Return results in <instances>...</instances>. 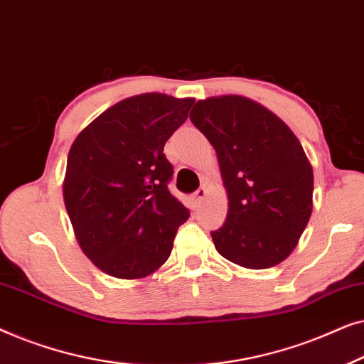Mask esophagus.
Here are the masks:
<instances>
[{"instance_id":"obj_1","label":"esophagus","mask_w":364,"mask_h":364,"mask_svg":"<svg viewBox=\"0 0 364 364\" xmlns=\"http://www.w3.org/2000/svg\"><path fill=\"white\" fill-rule=\"evenodd\" d=\"M205 197H207V188L205 187H200V188H198V191L193 192V198H196L197 202L203 200V198H205Z\"/></svg>"}]
</instances>
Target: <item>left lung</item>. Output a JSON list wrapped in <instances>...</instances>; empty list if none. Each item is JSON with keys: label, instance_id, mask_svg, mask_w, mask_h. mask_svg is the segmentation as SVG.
Returning <instances> with one entry per match:
<instances>
[{"label": "left lung", "instance_id": "obj_1", "mask_svg": "<svg viewBox=\"0 0 364 364\" xmlns=\"http://www.w3.org/2000/svg\"><path fill=\"white\" fill-rule=\"evenodd\" d=\"M191 121L217 152L228 197L227 220L212 232L217 252L252 270L295 250L313 210V168L291 129L252 99L197 101Z\"/></svg>", "mask_w": 364, "mask_h": 364}]
</instances>
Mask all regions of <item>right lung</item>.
Returning a JSON list of instances; mask_svg holds the SVG:
<instances>
[{"instance_id":"right-lung-1","label":"right lung","mask_w":364,"mask_h":364,"mask_svg":"<svg viewBox=\"0 0 364 364\" xmlns=\"http://www.w3.org/2000/svg\"><path fill=\"white\" fill-rule=\"evenodd\" d=\"M193 102L161 92L122 99L69 149L64 205L81 250L107 275L139 280L171 257L188 210L167 188L173 167L164 146Z\"/></svg>"}]
</instances>
